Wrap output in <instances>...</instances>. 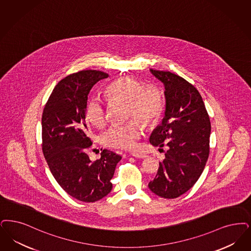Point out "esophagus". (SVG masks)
<instances>
[{"instance_id":"1","label":"esophagus","mask_w":251,"mask_h":251,"mask_svg":"<svg viewBox=\"0 0 251 251\" xmlns=\"http://www.w3.org/2000/svg\"><path fill=\"white\" fill-rule=\"evenodd\" d=\"M130 155L135 157V158H140V159H145V158L148 157L147 154H145L143 152H139V151H133V152L130 153Z\"/></svg>"}]
</instances>
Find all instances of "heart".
Segmentation results:
<instances>
[{"label": "heart", "mask_w": 251, "mask_h": 251, "mask_svg": "<svg viewBox=\"0 0 251 251\" xmlns=\"http://www.w3.org/2000/svg\"><path fill=\"white\" fill-rule=\"evenodd\" d=\"M106 96L130 102L129 116L135 117L145 123L156 121L163 108L162 92L156 87L144 89L139 81L131 77H123L114 81L106 87ZM87 118L91 124L100 128L107 121L106 107L100 97L90 98L87 108ZM144 130L140 121L131 120L126 123H116L105 130L101 136L102 143L112 149L130 150L135 147Z\"/></svg>", "instance_id": "obj_1"}]
</instances>
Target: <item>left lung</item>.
I'll return each instance as SVG.
<instances>
[{"instance_id":"1","label":"left lung","mask_w":251,"mask_h":251,"mask_svg":"<svg viewBox=\"0 0 251 251\" xmlns=\"http://www.w3.org/2000/svg\"><path fill=\"white\" fill-rule=\"evenodd\" d=\"M164 87V117L151 133L155 147H168L158 173L149 183L152 192L177 198L199 179L209 156L211 124L199 91L171 72L151 69ZM161 150V149H159Z\"/></svg>"}]
</instances>
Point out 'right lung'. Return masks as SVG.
Returning a JSON list of instances; mask_svg holds the SVG:
<instances>
[{"instance_id":"add662e5","label":"right lung","mask_w":251,"mask_h":251,"mask_svg":"<svg viewBox=\"0 0 251 251\" xmlns=\"http://www.w3.org/2000/svg\"><path fill=\"white\" fill-rule=\"evenodd\" d=\"M108 75L96 70L73 74L56 85L42 116V149L53 176L77 200L93 202L112 190L110 180L121 156L103 150L97 161L86 151L92 145L88 136V95Z\"/></svg>"}]
</instances>
